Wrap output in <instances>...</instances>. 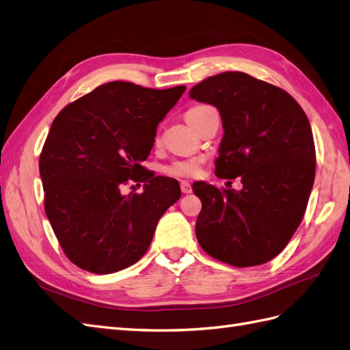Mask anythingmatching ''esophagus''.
Wrapping results in <instances>:
<instances>
[{
    "instance_id": "34e87169",
    "label": "esophagus",
    "mask_w": 350,
    "mask_h": 350,
    "mask_svg": "<svg viewBox=\"0 0 350 350\" xmlns=\"http://www.w3.org/2000/svg\"><path fill=\"white\" fill-rule=\"evenodd\" d=\"M181 191H183L184 194L193 193V187H191V184L187 183V181H183V183H181Z\"/></svg>"
}]
</instances>
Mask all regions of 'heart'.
I'll list each match as a JSON object with an SVG mask.
<instances>
[{"mask_svg": "<svg viewBox=\"0 0 350 350\" xmlns=\"http://www.w3.org/2000/svg\"><path fill=\"white\" fill-rule=\"evenodd\" d=\"M204 107H196L191 108L189 111H187L185 113V120L187 122L191 125L193 124V118L194 115L203 109ZM200 166H201V161L200 159H183V161H175L172 163H169L165 167V172L169 175H174V176H183V178H191L198 175L200 172Z\"/></svg>", "mask_w": 350, "mask_h": 350, "instance_id": "obj_1", "label": "heart"}]
</instances>
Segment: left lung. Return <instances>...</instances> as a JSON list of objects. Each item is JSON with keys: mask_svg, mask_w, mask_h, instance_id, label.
Listing matches in <instances>:
<instances>
[{"mask_svg": "<svg viewBox=\"0 0 350 350\" xmlns=\"http://www.w3.org/2000/svg\"><path fill=\"white\" fill-rule=\"evenodd\" d=\"M189 98L219 109L216 176L242 183L241 191L193 185L203 204L198 243L230 266H260L283 251L305 215L315 178L310 121L288 92L241 71L207 77Z\"/></svg>", "mask_w": 350, "mask_h": 350, "instance_id": "8db88e82", "label": "left lung"}]
</instances>
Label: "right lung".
<instances>
[{
	"mask_svg": "<svg viewBox=\"0 0 350 350\" xmlns=\"http://www.w3.org/2000/svg\"><path fill=\"white\" fill-rule=\"evenodd\" d=\"M185 89L105 83L52 122L39 159L45 213L77 267L109 274L133 266L149 250L159 219L181 197L176 179L154 176L142 162ZM130 178L145 183L142 195L120 194Z\"/></svg>",
	"mask_w": 350,
	"mask_h": 350,
	"instance_id": "add662e5",
	"label": "right lung"
}]
</instances>
